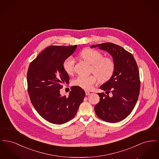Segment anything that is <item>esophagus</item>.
<instances>
[{
    "label": "esophagus",
    "mask_w": 159,
    "mask_h": 159,
    "mask_svg": "<svg viewBox=\"0 0 159 159\" xmlns=\"http://www.w3.org/2000/svg\"><path fill=\"white\" fill-rule=\"evenodd\" d=\"M85 94H86V95H89L91 94V93H90V92L86 91V92H85Z\"/></svg>",
    "instance_id": "obj_1"
}]
</instances>
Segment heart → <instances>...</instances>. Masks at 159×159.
<instances>
[{
	"instance_id": "b5f03b06",
	"label": "heart",
	"mask_w": 159,
	"mask_h": 159,
	"mask_svg": "<svg viewBox=\"0 0 159 159\" xmlns=\"http://www.w3.org/2000/svg\"><path fill=\"white\" fill-rule=\"evenodd\" d=\"M83 60L91 64V71L95 75L79 76L73 80V84L85 90H90L97 83L98 79L101 83H105L113 76L115 71V63L109 57H103L102 53L95 49H85L79 53ZM75 61L71 57L63 62V68L68 75L73 73Z\"/></svg>"
}]
</instances>
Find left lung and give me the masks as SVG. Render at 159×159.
I'll use <instances>...</instances> for the list:
<instances>
[{
    "mask_svg": "<svg viewBox=\"0 0 159 159\" xmlns=\"http://www.w3.org/2000/svg\"><path fill=\"white\" fill-rule=\"evenodd\" d=\"M96 47L112 56L115 71L111 79L99 87L107 95L99 93L100 101L95 106V111L104 121H121L132 112L138 98L140 89L138 67L133 55L120 46L104 43L91 46ZM110 91L112 93L111 98L107 95Z\"/></svg>",
    "mask_w": 159,
    "mask_h": 159,
    "instance_id": "8db88e82",
    "label": "left lung"
}]
</instances>
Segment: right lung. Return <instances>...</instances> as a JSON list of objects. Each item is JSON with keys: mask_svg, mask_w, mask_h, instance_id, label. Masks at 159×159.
<instances>
[{"mask_svg": "<svg viewBox=\"0 0 159 159\" xmlns=\"http://www.w3.org/2000/svg\"><path fill=\"white\" fill-rule=\"evenodd\" d=\"M77 45L49 46L39 54L29 67L27 79L31 102L39 114L50 123L61 125L72 119L85 96L79 86L71 88L68 97L62 96L61 84L69 82L63 62Z\"/></svg>", "mask_w": 159, "mask_h": 159, "instance_id": "obj_1", "label": "right lung"}]
</instances>
